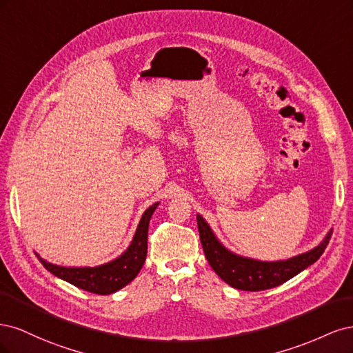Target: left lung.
I'll list each match as a JSON object with an SVG mask.
<instances>
[{
    "mask_svg": "<svg viewBox=\"0 0 353 353\" xmlns=\"http://www.w3.org/2000/svg\"><path fill=\"white\" fill-rule=\"evenodd\" d=\"M197 227L203 250H205V256L212 270L231 287L245 292L268 290V288L293 279L294 275L302 272L319 259L331 239V234H333V230H330L316 248L293 256L290 259L265 262L244 258V256L228 250L218 240L215 232L212 231L209 223L201 215H197Z\"/></svg>",
    "mask_w": 353,
    "mask_h": 353,
    "instance_id": "obj_1",
    "label": "left lung"
}]
</instances>
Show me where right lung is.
<instances>
[{"instance_id":"add662e5","label":"right lung","mask_w":353,"mask_h":353,"mask_svg":"<svg viewBox=\"0 0 353 353\" xmlns=\"http://www.w3.org/2000/svg\"><path fill=\"white\" fill-rule=\"evenodd\" d=\"M159 206V201L148 208L138 223L134 239L128 249L119 256L108 263L99 266H60L50 263L42 259L38 254L39 262L44 265V268L51 274H54L59 279L65 280L85 292L95 294H112L122 287L130 284L143 268L145 256H147V234L148 223L153 212Z\"/></svg>"}]
</instances>
